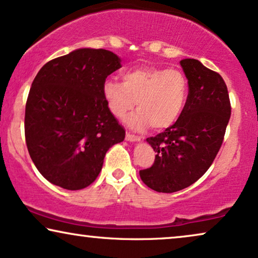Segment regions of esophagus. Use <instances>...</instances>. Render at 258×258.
Wrapping results in <instances>:
<instances>
[{"label":"esophagus","mask_w":258,"mask_h":258,"mask_svg":"<svg viewBox=\"0 0 258 258\" xmlns=\"http://www.w3.org/2000/svg\"><path fill=\"white\" fill-rule=\"evenodd\" d=\"M125 139L128 140V141H130V142H137V141H140V140H141V136H136V135H134V134H132V133H126Z\"/></svg>","instance_id":"obj_1"}]
</instances>
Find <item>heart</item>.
<instances>
[{
	"label": "heart",
	"mask_w": 258,
	"mask_h": 258,
	"mask_svg": "<svg viewBox=\"0 0 258 258\" xmlns=\"http://www.w3.org/2000/svg\"><path fill=\"white\" fill-rule=\"evenodd\" d=\"M187 79L181 71L163 68H137L123 75V83L109 78L103 84L110 112L123 118L134 106L137 111L128 118V125L143 130L150 125L168 128L179 118L187 99Z\"/></svg>",
	"instance_id": "b5f03b06"
}]
</instances>
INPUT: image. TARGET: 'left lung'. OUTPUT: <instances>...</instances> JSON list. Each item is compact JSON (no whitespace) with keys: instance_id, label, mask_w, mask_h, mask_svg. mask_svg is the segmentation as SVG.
I'll list each match as a JSON object with an SVG mask.
<instances>
[{"instance_id":"1","label":"left lung","mask_w":258,"mask_h":258,"mask_svg":"<svg viewBox=\"0 0 258 258\" xmlns=\"http://www.w3.org/2000/svg\"><path fill=\"white\" fill-rule=\"evenodd\" d=\"M188 79V96L179 118L147 142L156 153L152 167L140 170L145 185L156 192L181 190L212 165L231 116L229 92L219 73L196 59L180 61Z\"/></svg>"}]
</instances>
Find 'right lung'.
<instances>
[{
  "label": "right lung",
  "mask_w": 258,
  "mask_h": 258,
  "mask_svg": "<svg viewBox=\"0 0 258 258\" xmlns=\"http://www.w3.org/2000/svg\"><path fill=\"white\" fill-rule=\"evenodd\" d=\"M106 49L80 48L49 60L33 80L26 103L29 155L53 185L77 190L91 185L110 147L125 130L110 112L103 84L121 68Z\"/></svg>",
  "instance_id": "1"
}]
</instances>
